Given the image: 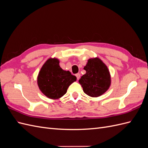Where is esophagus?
<instances>
[{
    "instance_id": "34e87169",
    "label": "esophagus",
    "mask_w": 148,
    "mask_h": 148,
    "mask_svg": "<svg viewBox=\"0 0 148 148\" xmlns=\"http://www.w3.org/2000/svg\"><path fill=\"white\" fill-rule=\"evenodd\" d=\"M80 76H81V75H80L79 73L76 74V77H77V79H78V80L79 79V78H80Z\"/></svg>"
}]
</instances>
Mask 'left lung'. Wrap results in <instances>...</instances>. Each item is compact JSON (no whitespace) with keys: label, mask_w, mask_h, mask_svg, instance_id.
<instances>
[{"label":"left lung","mask_w":148,"mask_h":148,"mask_svg":"<svg viewBox=\"0 0 148 148\" xmlns=\"http://www.w3.org/2000/svg\"><path fill=\"white\" fill-rule=\"evenodd\" d=\"M86 73L79 79L83 90L92 97H99L104 94L110 86L111 77L107 65L98 57L88 59L84 66Z\"/></svg>","instance_id":"8db88e82"}]
</instances>
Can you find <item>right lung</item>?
Segmentation results:
<instances>
[{
	"label": "right lung",
	"mask_w": 148,
	"mask_h": 148,
	"mask_svg": "<svg viewBox=\"0 0 148 148\" xmlns=\"http://www.w3.org/2000/svg\"><path fill=\"white\" fill-rule=\"evenodd\" d=\"M60 61L50 57L42 66L37 77L39 89L51 99H59L65 95L70 85L77 81V77L69 71L62 69Z\"/></svg>",
	"instance_id": "right-lung-1"
}]
</instances>
